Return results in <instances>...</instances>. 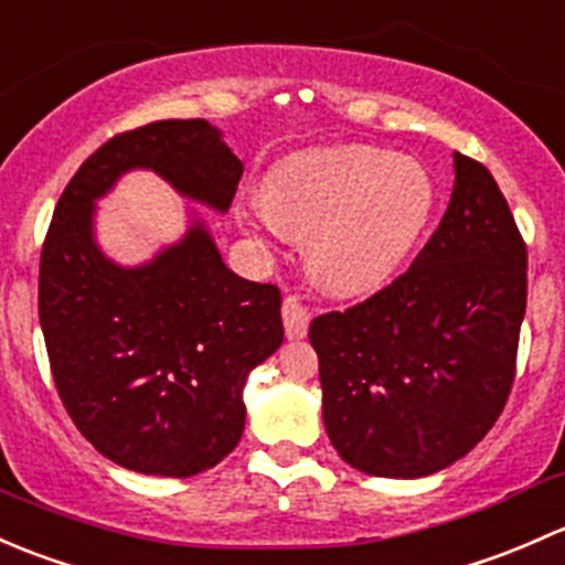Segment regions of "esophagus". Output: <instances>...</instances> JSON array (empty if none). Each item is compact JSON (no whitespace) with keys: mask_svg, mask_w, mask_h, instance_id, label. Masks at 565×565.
I'll return each mask as SVG.
<instances>
[{"mask_svg":"<svg viewBox=\"0 0 565 565\" xmlns=\"http://www.w3.org/2000/svg\"><path fill=\"white\" fill-rule=\"evenodd\" d=\"M282 323H285V334L288 340H301L310 329V310L301 305V299L296 296H285L282 299Z\"/></svg>","mask_w":565,"mask_h":565,"instance_id":"esophagus-1","label":"esophagus"}]
</instances>
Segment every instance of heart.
I'll use <instances>...</instances> for the list:
<instances>
[{
	"mask_svg": "<svg viewBox=\"0 0 565 565\" xmlns=\"http://www.w3.org/2000/svg\"><path fill=\"white\" fill-rule=\"evenodd\" d=\"M266 201L244 203L255 234H307L312 277L334 294H362L405 260L435 206L429 173L386 149L329 147L290 154L266 177Z\"/></svg>",
	"mask_w": 565,
	"mask_h": 565,
	"instance_id": "b5f03b06",
	"label": "heart"
}]
</instances>
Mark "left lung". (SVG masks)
<instances>
[{"label":"left lung","instance_id":"obj_1","mask_svg":"<svg viewBox=\"0 0 565 565\" xmlns=\"http://www.w3.org/2000/svg\"><path fill=\"white\" fill-rule=\"evenodd\" d=\"M527 247L498 182L455 152V193L405 275L310 323L323 424L351 468L418 479L449 468L509 399Z\"/></svg>","mask_w":565,"mask_h":565}]
</instances>
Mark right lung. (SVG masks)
<instances>
[{"label":"right lung","instance_id":"right-lung-1","mask_svg":"<svg viewBox=\"0 0 565 565\" xmlns=\"http://www.w3.org/2000/svg\"><path fill=\"white\" fill-rule=\"evenodd\" d=\"M132 168L217 212H228L244 171L203 119L152 121L103 143L51 217L40 326L78 433L121 468L184 479L239 444L244 381L282 345V296L234 275L198 220L149 264L108 260L92 234L95 201Z\"/></svg>","mask_w":565,"mask_h":565}]
</instances>
